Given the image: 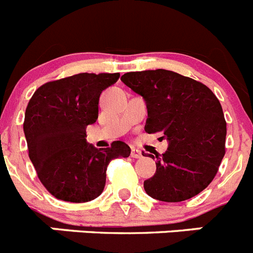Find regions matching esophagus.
Here are the masks:
<instances>
[{"label": "esophagus", "instance_id": "34e87169", "mask_svg": "<svg viewBox=\"0 0 253 253\" xmlns=\"http://www.w3.org/2000/svg\"><path fill=\"white\" fill-rule=\"evenodd\" d=\"M131 157L132 158H141L142 157V153L141 150L136 148H131Z\"/></svg>", "mask_w": 253, "mask_h": 253}]
</instances>
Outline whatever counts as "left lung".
<instances>
[{"label":"left lung","mask_w":253,"mask_h":253,"mask_svg":"<svg viewBox=\"0 0 253 253\" xmlns=\"http://www.w3.org/2000/svg\"><path fill=\"white\" fill-rule=\"evenodd\" d=\"M121 80L146 102L145 131L162 132L169 142L163 155H155L157 172L144 182L146 193L166 203L199 195L225 154L227 122L218 98L203 83L168 70L127 72Z\"/></svg>","instance_id":"1"}]
</instances>
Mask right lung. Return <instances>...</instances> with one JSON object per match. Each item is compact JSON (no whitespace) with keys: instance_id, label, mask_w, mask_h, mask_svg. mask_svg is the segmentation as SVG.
Returning <instances> with one entry per match:
<instances>
[{"instance_id":"right-lung-1","label":"right lung","mask_w":253,"mask_h":253,"mask_svg":"<svg viewBox=\"0 0 253 253\" xmlns=\"http://www.w3.org/2000/svg\"><path fill=\"white\" fill-rule=\"evenodd\" d=\"M120 74H78L45 83L30 98L24 133L39 181L56 199L86 203L105 186L111 160L129 157L122 141L95 149L85 140L86 126L98 120L99 96Z\"/></svg>"}]
</instances>
